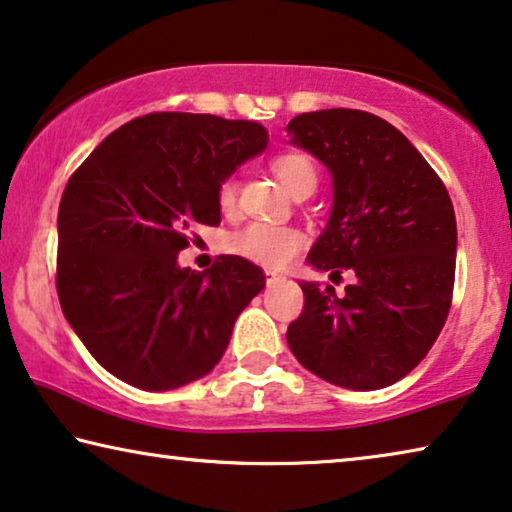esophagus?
Instances as JSON below:
<instances>
[{"label":"esophagus","mask_w":512,"mask_h":512,"mask_svg":"<svg viewBox=\"0 0 512 512\" xmlns=\"http://www.w3.org/2000/svg\"><path fill=\"white\" fill-rule=\"evenodd\" d=\"M285 278L280 276V273H276V271H266V285H278V282H282Z\"/></svg>","instance_id":"esophagus-1"}]
</instances>
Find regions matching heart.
Wrapping results in <instances>:
<instances>
[{
    "mask_svg": "<svg viewBox=\"0 0 512 512\" xmlns=\"http://www.w3.org/2000/svg\"><path fill=\"white\" fill-rule=\"evenodd\" d=\"M273 172L285 183V188L292 195L315 190L319 183V170L308 154L303 151H282L271 158ZM218 204L223 211L234 209L236 204V183L234 179H223L216 190ZM303 248V234L296 227L276 225V223H248L230 234L227 250L239 257H246L250 262L278 269L285 266L299 250Z\"/></svg>",
    "mask_w": 512,
    "mask_h": 512,
    "instance_id": "obj_1",
    "label": "heart"
}]
</instances>
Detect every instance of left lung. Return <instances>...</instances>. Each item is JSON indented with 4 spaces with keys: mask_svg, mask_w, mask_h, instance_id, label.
Returning <instances> with one entry per match:
<instances>
[{
    "mask_svg": "<svg viewBox=\"0 0 512 512\" xmlns=\"http://www.w3.org/2000/svg\"><path fill=\"white\" fill-rule=\"evenodd\" d=\"M287 133L333 174V211L308 262L331 278L356 273L345 296L301 282L305 301L287 345L335 386H391L427 356L451 310V195L414 144L370 112H305Z\"/></svg>",
    "mask_w": 512,
    "mask_h": 512,
    "instance_id": "8db88e82",
    "label": "left lung"
}]
</instances>
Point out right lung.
Returning <instances> with one entry per match:
<instances>
[{
	"label": "right lung",
	"mask_w": 512,
	"mask_h": 512,
	"mask_svg": "<svg viewBox=\"0 0 512 512\" xmlns=\"http://www.w3.org/2000/svg\"><path fill=\"white\" fill-rule=\"evenodd\" d=\"M269 133L216 114L128 121L71 174L57 218V294L89 354L126 384L170 391L209 375L264 289L248 259L179 269L195 223L220 225L218 183Z\"/></svg>",
	"instance_id": "1"
}]
</instances>
